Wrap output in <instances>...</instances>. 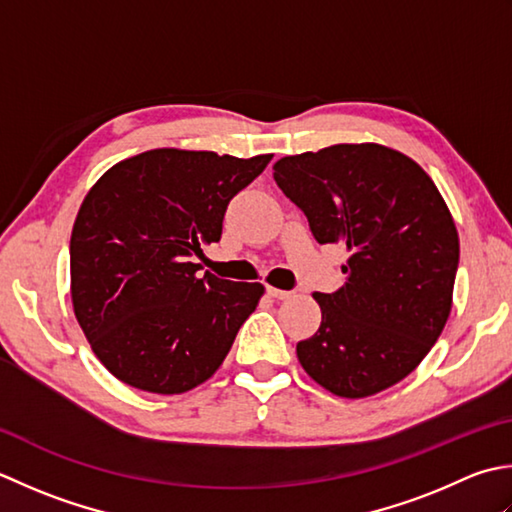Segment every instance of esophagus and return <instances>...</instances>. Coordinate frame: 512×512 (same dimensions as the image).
Listing matches in <instances>:
<instances>
[{"mask_svg":"<svg viewBox=\"0 0 512 512\" xmlns=\"http://www.w3.org/2000/svg\"><path fill=\"white\" fill-rule=\"evenodd\" d=\"M267 294H269L271 298H276V300H287V298H291V291H283V289L269 287V285H267Z\"/></svg>","mask_w":512,"mask_h":512,"instance_id":"esophagus-1","label":"esophagus"}]
</instances>
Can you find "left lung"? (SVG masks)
Here are the masks:
<instances>
[{
	"label": "left lung",
	"instance_id": "obj_1",
	"mask_svg": "<svg viewBox=\"0 0 512 512\" xmlns=\"http://www.w3.org/2000/svg\"><path fill=\"white\" fill-rule=\"evenodd\" d=\"M274 181L320 245L349 252L347 283L314 294L322 322L296 344L302 369L349 400L393 387L451 314L460 238L440 190L413 159L378 143L285 156Z\"/></svg>",
	"mask_w": 512,
	"mask_h": 512
}]
</instances>
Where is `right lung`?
Listing matches in <instances>:
<instances>
[{
	"instance_id": "obj_1",
	"label": "right lung",
	"mask_w": 512,
	"mask_h": 512,
	"mask_svg": "<svg viewBox=\"0 0 512 512\" xmlns=\"http://www.w3.org/2000/svg\"><path fill=\"white\" fill-rule=\"evenodd\" d=\"M269 161L159 148L112 165L92 185L70 236V294L114 378L174 395L221 367L265 287L201 276L194 258L221 241L229 201Z\"/></svg>"
}]
</instances>
